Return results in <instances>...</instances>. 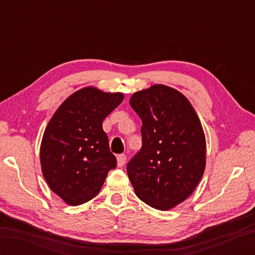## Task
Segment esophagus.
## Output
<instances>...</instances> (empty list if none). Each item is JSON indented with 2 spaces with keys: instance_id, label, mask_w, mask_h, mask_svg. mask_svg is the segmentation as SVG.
Returning a JSON list of instances; mask_svg holds the SVG:
<instances>
[{
  "instance_id": "obj_1",
  "label": "esophagus",
  "mask_w": 255,
  "mask_h": 255,
  "mask_svg": "<svg viewBox=\"0 0 255 255\" xmlns=\"http://www.w3.org/2000/svg\"><path fill=\"white\" fill-rule=\"evenodd\" d=\"M126 159H127V156L125 155V154H119V155H117V165H118L119 167L124 166L125 163H126Z\"/></svg>"
}]
</instances>
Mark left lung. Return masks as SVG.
Returning <instances> with one entry per match:
<instances>
[{
	"label": "left lung",
	"mask_w": 255,
	"mask_h": 255,
	"mask_svg": "<svg viewBox=\"0 0 255 255\" xmlns=\"http://www.w3.org/2000/svg\"><path fill=\"white\" fill-rule=\"evenodd\" d=\"M129 103L142 122V147L127 164L134 193L155 209L174 208L204 174L202 124L186 97L163 84L136 92Z\"/></svg>",
	"instance_id": "left-lung-1"
}]
</instances>
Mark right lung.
<instances>
[{"label":"right lung","mask_w":255,"mask_h":255,"mask_svg":"<svg viewBox=\"0 0 255 255\" xmlns=\"http://www.w3.org/2000/svg\"><path fill=\"white\" fill-rule=\"evenodd\" d=\"M123 93L86 86L70 95L48 123L40 144L42 175L68 205L89 202L116 167L103 121L121 104Z\"/></svg>","instance_id":"obj_1"}]
</instances>
